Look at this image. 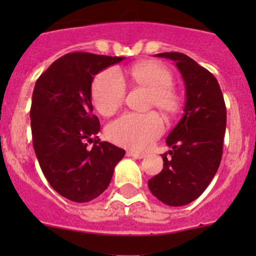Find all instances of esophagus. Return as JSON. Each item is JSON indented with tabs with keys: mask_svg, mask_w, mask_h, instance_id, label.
Returning a JSON list of instances; mask_svg holds the SVG:
<instances>
[{
	"mask_svg": "<svg viewBox=\"0 0 256 256\" xmlns=\"http://www.w3.org/2000/svg\"><path fill=\"white\" fill-rule=\"evenodd\" d=\"M126 156H130L133 159H144V154L136 152V151H126Z\"/></svg>",
	"mask_w": 256,
	"mask_h": 256,
	"instance_id": "34e87169",
	"label": "esophagus"
}]
</instances>
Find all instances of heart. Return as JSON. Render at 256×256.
Returning <instances> with one entry per match:
<instances>
[{
  "label": "heart",
  "mask_w": 256,
  "mask_h": 256,
  "mask_svg": "<svg viewBox=\"0 0 256 256\" xmlns=\"http://www.w3.org/2000/svg\"><path fill=\"white\" fill-rule=\"evenodd\" d=\"M150 91L148 106H156L162 114L172 116L180 112L182 98L173 87L170 70L154 60L141 61L126 73L105 70L94 78L91 88L92 102L101 115H112L120 108L126 96L123 78ZM164 130V123L155 112L148 114H124L106 128V136L114 144L134 151L148 148Z\"/></svg>",
  "instance_id": "heart-1"
}]
</instances>
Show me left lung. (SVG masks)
Returning <instances> with one entry per match:
<instances>
[{
	"label": "left lung",
	"instance_id": "left-lung-1",
	"mask_svg": "<svg viewBox=\"0 0 256 256\" xmlns=\"http://www.w3.org/2000/svg\"><path fill=\"white\" fill-rule=\"evenodd\" d=\"M173 60L186 88L182 119L169 133L162 170L148 180L151 194L169 206L198 198L216 176L223 154L227 112L218 80L184 54L162 52Z\"/></svg>",
	"mask_w": 256,
	"mask_h": 256
}]
</instances>
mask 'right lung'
Wrapping results in <instances>:
<instances>
[{"label":"right lung","mask_w":256,"mask_h":256,"mask_svg":"<svg viewBox=\"0 0 256 256\" xmlns=\"http://www.w3.org/2000/svg\"><path fill=\"white\" fill-rule=\"evenodd\" d=\"M118 56L72 52L50 65L32 96L33 148L51 187L76 202L100 196L126 151L97 137L91 86L101 70L123 61ZM87 142H94L88 149Z\"/></svg>","instance_id":"add662e5"}]
</instances>
